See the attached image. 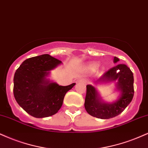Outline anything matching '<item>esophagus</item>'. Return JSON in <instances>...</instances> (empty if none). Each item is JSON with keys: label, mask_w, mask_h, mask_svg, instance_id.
I'll return each instance as SVG.
<instances>
[{"label": "esophagus", "mask_w": 148, "mask_h": 148, "mask_svg": "<svg viewBox=\"0 0 148 148\" xmlns=\"http://www.w3.org/2000/svg\"><path fill=\"white\" fill-rule=\"evenodd\" d=\"M79 81H80V82H82V83H85V84H86V83H88V81H87V80L85 79H80Z\"/></svg>", "instance_id": "obj_1"}]
</instances>
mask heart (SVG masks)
Instances as JSON below:
<instances>
[{
    "label": "heart",
    "instance_id": "b5f03b06",
    "mask_svg": "<svg viewBox=\"0 0 148 148\" xmlns=\"http://www.w3.org/2000/svg\"><path fill=\"white\" fill-rule=\"evenodd\" d=\"M90 67H91V69H93V70H96V69H98V67H99V64L97 63H93L90 64Z\"/></svg>",
    "mask_w": 148,
    "mask_h": 148
}]
</instances>
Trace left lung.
I'll use <instances>...</instances> for the list:
<instances>
[{
    "mask_svg": "<svg viewBox=\"0 0 148 148\" xmlns=\"http://www.w3.org/2000/svg\"><path fill=\"white\" fill-rule=\"evenodd\" d=\"M119 59L114 57V62ZM118 80L116 88L120 90L121 95L115 102H104L94 87L91 85L86 86L87 92L85 100V108L89 114L98 119H108L116 116L127 108L134 97V76L131 69L126 65L119 64L110 69L95 81L96 83L110 82Z\"/></svg>",
    "mask_w": 148,
    "mask_h": 148,
    "instance_id": "1",
    "label": "left lung"
}]
</instances>
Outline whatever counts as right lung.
Returning <instances> with one entry per match:
<instances>
[{
    "label": "right lung",
    "mask_w": 148,
    "mask_h": 148,
    "mask_svg": "<svg viewBox=\"0 0 148 148\" xmlns=\"http://www.w3.org/2000/svg\"><path fill=\"white\" fill-rule=\"evenodd\" d=\"M62 62L49 54L32 57L23 62L14 77V95L18 104L36 118L58 112L65 94L76 83L61 86L47 79L49 71Z\"/></svg>",
    "instance_id": "right-lung-1"
}]
</instances>
